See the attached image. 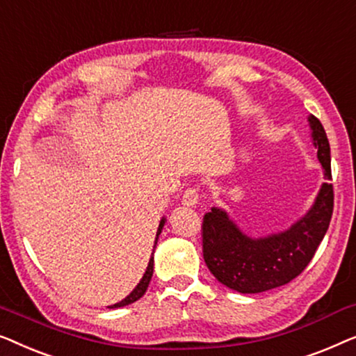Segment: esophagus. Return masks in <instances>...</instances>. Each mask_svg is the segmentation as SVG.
Here are the masks:
<instances>
[{
    "label": "esophagus",
    "mask_w": 356,
    "mask_h": 356,
    "mask_svg": "<svg viewBox=\"0 0 356 356\" xmlns=\"http://www.w3.org/2000/svg\"><path fill=\"white\" fill-rule=\"evenodd\" d=\"M182 203L185 207H195L198 203V188L197 187H190L184 192L182 197Z\"/></svg>",
    "instance_id": "34e87169"
}]
</instances>
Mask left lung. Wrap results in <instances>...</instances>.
Instances as JSON below:
<instances>
[{"label":"left lung","mask_w":356,"mask_h":356,"mask_svg":"<svg viewBox=\"0 0 356 356\" xmlns=\"http://www.w3.org/2000/svg\"><path fill=\"white\" fill-rule=\"evenodd\" d=\"M324 179H330V147L323 124L308 118ZM334 209L332 184L324 182L309 211L287 230L248 237L221 208L204 214L203 258L214 277L240 293H259L289 284L302 274L327 232Z\"/></svg>","instance_id":"obj_1"}]
</instances>
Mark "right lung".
Masks as SVG:
<instances>
[{
    "mask_svg": "<svg viewBox=\"0 0 356 356\" xmlns=\"http://www.w3.org/2000/svg\"><path fill=\"white\" fill-rule=\"evenodd\" d=\"M164 222H166V218H163L161 221H159V227H158V232H156V238H154V247H153V252H154V248H156L158 237H159V234H161V230H163V227H164ZM153 264H154V259H153V254H152V258H149V261H148L147 271H145L143 277L140 279V282L137 284V287H135V289L132 290V292H130V293L127 295L126 298L121 300V302H119V303H114V305H111V307H108V308H121V307H126V305H130V303L137 302L138 298H142V297H143V293L147 292L148 284H149V280H152V276H153Z\"/></svg>",
    "mask_w": 356,
    "mask_h": 356,
    "instance_id": "add662e5",
    "label": "right lung"
}]
</instances>
